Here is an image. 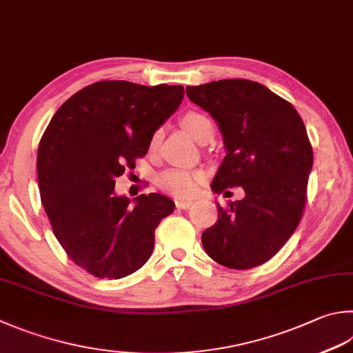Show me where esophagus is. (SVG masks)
<instances>
[{
  "label": "esophagus",
  "instance_id": "1",
  "mask_svg": "<svg viewBox=\"0 0 353 353\" xmlns=\"http://www.w3.org/2000/svg\"><path fill=\"white\" fill-rule=\"evenodd\" d=\"M175 205H176V209H183V210H185V209H189V208H190L192 203H190V201H184V199H176V201H175Z\"/></svg>",
  "mask_w": 353,
  "mask_h": 353
}]
</instances>
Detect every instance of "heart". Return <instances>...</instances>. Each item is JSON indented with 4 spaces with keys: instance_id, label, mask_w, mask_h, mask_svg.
<instances>
[{
    "instance_id": "obj_1",
    "label": "heart",
    "mask_w": 353,
    "mask_h": 353,
    "mask_svg": "<svg viewBox=\"0 0 353 353\" xmlns=\"http://www.w3.org/2000/svg\"><path fill=\"white\" fill-rule=\"evenodd\" d=\"M184 129L189 132V134L198 139L199 134L205 128H212L210 119L199 114V112H189L185 114L181 119ZM159 138H161V132L157 130L150 139V148H155L159 143ZM204 179V172L198 169H185V168H172L161 172L158 175L157 183L159 189L164 190L165 194L174 195L179 199H188L192 198L199 188V184L203 183Z\"/></svg>"
}]
</instances>
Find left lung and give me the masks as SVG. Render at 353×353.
<instances>
[{
  "instance_id": "1",
  "label": "left lung",
  "mask_w": 353,
  "mask_h": 353,
  "mask_svg": "<svg viewBox=\"0 0 353 353\" xmlns=\"http://www.w3.org/2000/svg\"><path fill=\"white\" fill-rule=\"evenodd\" d=\"M192 103L219 125L228 155L212 190L245 196L218 205L201 243L229 269H252L276 255L301 221L314 152L300 114L284 98L250 79H219L185 88Z\"/></svg>"
}]
</instances>
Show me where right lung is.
<instances>
[{"instance_id":"1","label":"right lung","mask_w":353,"mask_h":353,"mask_svg":"<svg viewBox=\"0 0 353 353\" xmlns=\"http://www.w3.org/2000/svg\"><path fill=\"white\" fill-rule=\"evenodd\" d=\"M183 85L98 81L78 90L53 115L38 145L41 203L58 243L79 268L119 280L143 268L155 229L175 203L115 196V179L135 169L152 135L181 104Z\"/></svg>"}]
</instances>
